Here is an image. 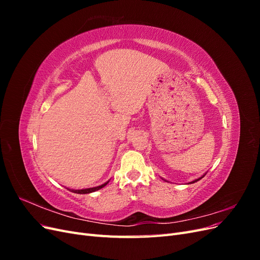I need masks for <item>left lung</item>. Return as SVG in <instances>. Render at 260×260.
I'll use <instances>...</instances> for the list:
<instances>
[{"label":"left lung","instance_id":"obj_1","mask_svg":"<svg viewBox=\"0 0 260 260\" xmlns=\"http://www.w3.org/2000/svg\"><path fill=\"white\" fill-rule=\"evenodd\" d=\"M200 179H202V178H200ZM200 179H198V180H194V181H193V183H194V182H196V181H199Z\"/></svg>","mask_w":260,"mask_h":260}]
</instances>
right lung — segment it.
<instances>
[{
	"mask_svg": "<svg viewBox=\"0 0 260 260\" xmlns=\"http://www.w3.org/2000/svg\"><path fill=\"white\" fill-rule=\"evenodd\" d=\"M108 182L102 184L100 186H96V187H90V188H83V190H72V192L74 193H78V194H88V193H92V192H95L98 190H100V188L104 187Z\"/></svg>",
	"mask_w": 260,
	"mask_h": 260,
	"instance_id": "right-lung-1",
	"label": "right lung"
}]
</instances>
